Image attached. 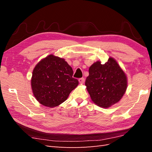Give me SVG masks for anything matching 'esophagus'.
<instances>
[{"label":"esophagus","instance_id":"34e87169","mask_svg":"<svg viewBox=\"0 0 152 152\" xmlns=\"http://www.w3.org/2000/svg\"><path fill=\"white\" fill-rule=\"evenodd\" d=\"M78 81H79V82H80V83H83V82H84V81H85V79H84V78H79Z\"/></svg>","mask_w":152,"mask_h":152}]
</instances>
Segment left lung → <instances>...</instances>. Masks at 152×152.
I'll return each instance as SVG.
<instances>
[{
  "mask_svg": "<svg viewBox=\"0 0 152 152\" xmlns=\"http://www.w3.org/2000/svg\"><path fill=\"white\" fill-rule=\"evenodd\" d=\"M85 84L93 102L102 108H109L124 96L127 89V77L118 63L110 57L102 64L96 61L89 67Z\"/></svg>",
  "mask_w": 152,
  "mask_h": 152,
  "instance_id": "obj_1",
  "label": "left lung"
}]
</instances>
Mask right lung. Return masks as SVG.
I'll use <instances>...</instances> for the list:
<instances>
[{"label":"right lung","mask_w":152,"mask_h":152,"mask_svg":"<svg viewBox=\"0 0 152 152\" xmlns=\"http://www.w3.org/2000/svg\"><path fill=\"white\" fill-rule=\"evenodd\" d=\"M64 59L50 55L34 67L31 79L33 94L40 104L53 108L65 101L78 85Z\"/></svg>","instance_id":"add662e5"}]
</instances>
